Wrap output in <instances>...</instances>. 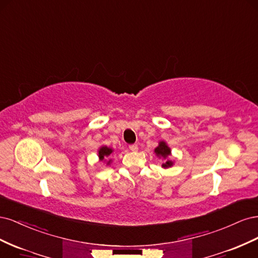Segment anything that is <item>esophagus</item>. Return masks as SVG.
I'll return each instance as SVG.
<instances>
[{
    "mask_svg": "<svg viewBox=\"0 0 258 258\" xmlns=\"http://www.w3.org/2000/svg\"><path fill=\"white\" fill-rule=\"evenodd\" d=\"M129 150L132 152H137L139 150V147L137 144H131V145H129Z\"/></svg>",
    "mask_w": 258,
    "mask_h": 258,
    "instance_id": "1",
    "label": "esophagus"
}]
</instances>
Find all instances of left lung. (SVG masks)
Here are the masks:
<instances>
[{"label":"left lung","mask_w":258,"mask_h":258,"mask_svg":"<svg viewBox=\"0 0 258 258\" xmlns=\"http://www.w3.org/2000/svg\"><path fill=\"white\" fill-rule=\"evenodd\" d=\"M155 154L157 157L159 158H163V159H167L168 156L171 155V150L170 147L167 145V143L165 141H160L158 146L155 148ZM173 166V161H171L169 159H167L165 162L162 163V167L167 169V168H170Z\"/></svg>","instance_id":"1"}]
</instances>
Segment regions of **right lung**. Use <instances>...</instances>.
I'll return each instance as SVG.
<instances>
[{
  "instance_id": "1",
  "label": "right lung",
  "mask_w": 258,
  "mask_h": 258,
  "mask_svg": "<svg viewBox=\"0 0 258 258\" xmlns=\"http://www.w3.org/2000/svg\"><path fill=\"white\" fill-rule=\"evenodd\" d=\"M98 153H99V159H100V161H104L106 158L110 157V155L113 153V150H112V148H110V147H107V146H101L99 148ZM111 162H112V160L110 159V160L107 161V165H110Z\"/></svg>"
}]
</instances>
